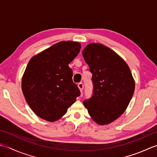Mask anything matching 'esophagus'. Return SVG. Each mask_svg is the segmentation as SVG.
<instances>
[{
  "mask_svg": "<svg viewBox=\"0 0 157 157\" xmlns=\"http://www.w3.org/2000/svg\"><path fill=\"white\" fill-rule=\"evenodd\" d=\"M78 88L79 89V90H80L81 92H82L83 89H84V84H83L82 83H79V84H78Z\"/></svg>",
  "mask_w": 157,
  "mask_h": 157,
  "instance_id": "obj_1",
  "label": "esophagus"
}]
</instances>
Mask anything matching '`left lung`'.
<instances>
[{"label": "left lung", "mask_w": 157, "mask_h": 157, "mask_svg": "<svg viewBox=\"0 0 157 157\" xmlns=\"http://www.w3.org/2000/svg\"><path fill=\"white\" fill-rule=\"evenodd\" d=\"M82 55L94 84L93 95L84 105L97 124H109L125 112L131 101L135 90L132 73L121 56L102 44H88Z\"/></svg>", "instance_id": "8db88e82"}]
</instances>
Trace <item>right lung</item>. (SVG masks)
<instances>
[{
  "label": "right lung",
  "mask_w": 157,
  "mask_h": 157,
  "mask_svg": "<svg viewBox=\"0 0 157 157\" xmlns=\"http://www.w3.org/2000/svg\"><path fill=\"white\" fill-rule=\"evenodd\" d=\"M80 48L78 42L61 41L29 60L21 79V90L39 117L51 122L59 120L80 95L69 67Z\"/></svg>",
  "instance_id": "right-lung-1"
}]
</instances>
